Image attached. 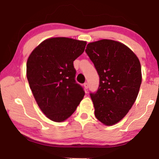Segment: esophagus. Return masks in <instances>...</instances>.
<instances>
[{"instance_id":"esophagus-1","label":"esophagus","mask_w":159,"mask_h":159,"mask_svg":"<svg viewBox=\"0 0 159 159\" xmlns=\"http://www.w3.org/2000/svg\"><path fill=\"white\" fill-rule=\"evenodd\" d=\"M83 86H84L85 89L87 90L88 88V83H85L84 84H83Z\"/></svg>"}]
</instances>
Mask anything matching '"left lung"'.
Masks as SVG:
<instances>
[{"label": "left lung", "instance_id": "obj_1", "mask_svg": "<svg viewBox=\"0 0 159 159\" xmlns=\"http://www.w3.org/2000/svg\"><path fill=\"white\" fill-rule=\"evenodd\" d=\"M85 52L99 76V86L90 93L95 117L107 126L122 120L133 107L142 83L141 64L128 46L114 40L88 43Z\"/></svg>", "mask_w": 159, "mask_h": 159}]
</instances>
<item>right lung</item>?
Instances as JSON below:
<instances>
[{
    "label": "right lung",
    "mask_w": 159,
    "mask_h": 159,
    "mask_svg": "<svg viewBox=\"0 0 159 159\" xmlns=\"http://www.w3.org/2000/svg\"><path fill=\"white\" fill-rule=\"evenodd\" d=\"M87 42L66 37L50 38L29 56L26 77L38 106L45 116L63 122L73 114L84 97L76 83L74 61Z\"/></svg>",
    "instance_id": "1"
}]
</instances>
